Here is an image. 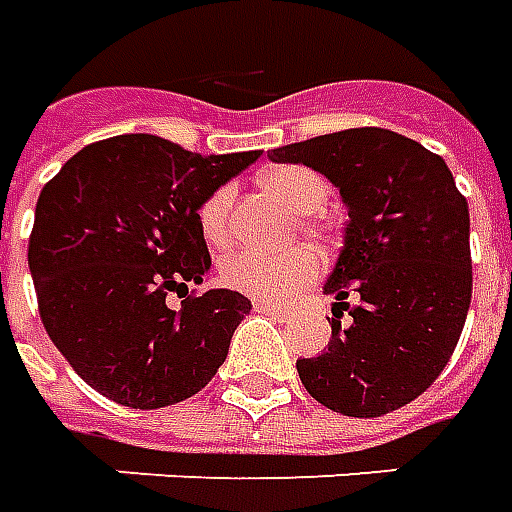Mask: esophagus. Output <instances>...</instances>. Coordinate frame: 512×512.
<instances>
[{
  "mask_svg": "<svg viewBox=\"0 0 512 512\" xmlns=\"http://www.w3.org/2000/svg\"><path fill=\"white\" fill-rule=\"evenodd\" d=\"M255 312L274 314V317H279V320H287V317H290V309H285V306L268 304V301H255Z\"/></svg>",
  "mask_w": 512,
  "mask_h": 512,
  "instance_id": "34e87169",
  "label": "esophagus"
}]
</instances>
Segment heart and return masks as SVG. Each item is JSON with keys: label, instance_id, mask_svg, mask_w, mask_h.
I'll return each instance as SVG.
<instances>
[{"label": "heart", "instance_id": "obj_1", "mask_svg": "<svg viewBox=\"0 0 512 512\" xmlns=\"http://www.w3.org/2000/svg\"><path fill=\"white\" fill-rule=\"evenodd\" d=\"M260 187L271 192L279 203H285L293 214L304 217V227L309 233L317 230L312 214L323 211L328 203L331 187L317 170L306 165H279L266 173H260ZM233 200L236 189H214L198 211L200 233L208 244L227 246L233 241ZM320 276V257L309 246L285 252V255H266L255 249H238L222 257L219 263V279L238 293L268 298V301H287L293 295L304 293Z\"/></svg>", "mask_w": 512, "mask_h": 512}]
</instances>
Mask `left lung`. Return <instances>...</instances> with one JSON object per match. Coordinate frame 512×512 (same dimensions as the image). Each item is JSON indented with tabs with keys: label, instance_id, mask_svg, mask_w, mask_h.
<instances>
[{
	"label": "left lung",
	"instance_id": "obj_1",
	"mask_svg": "<svg viewBox=\"0 0 512 512\" xmlns=\"http://www.w3.org/2000/svg\"><path fill=\"white\" fill-rule=\"evenodd\" d=\"M268 157L323 173L350 217L323 287L336 298L328 350L295 363L304 388L350 418L410 404L448 366L472 301L469 206L453 173L418 140L382 127L331 132Z\"/></svg>",
	"mask_w": 512,
	"mask_h": 512
}]
</instances>
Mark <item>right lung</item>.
<instances>
[{
    "instance_id": "right-lung-1",
    "label": "right lung",
    "mask_w": 512,
    "mask_h": 512,
    "mask_svg": "<svg viewBox=\"0 0 512 512\" xmlns=\"http://www.w3.org/2000/svg\"><path fill=\"white\" fill-rule=\"evenodd\" d=\"M257 157L116 135L45 184L29 236L40 320L94 391L160 410L195 396L225 363L252 301L236 290L187 295L211 268L198 211ZM168 292L185 298L179 313L164 304Z\"/></svg>"
}]
</instances>
